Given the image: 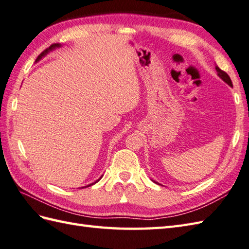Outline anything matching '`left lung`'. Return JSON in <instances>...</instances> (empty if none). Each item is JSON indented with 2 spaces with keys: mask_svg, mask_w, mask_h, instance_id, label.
Here are the masks:
<instances>
[{
  "mask_svg": "<svg viewBox=\"0 0 249 249\" xmlns=\"http://www.w3.org/2000/svg\"><path fill=\"white\" fill-rule=\"evenodd\" d=\"M215 70L217 72V75H218L219 78H221L222 80H224V82L226 83L227 85H229L230 87H232V82H231V79H230V77L228 76V74L226 72H224L223 70H221V69H219L217 66H215ZM154 182H156V181H154ZM156 183H158V182H156Z\"/></svg>",
  "mask_w": 249,
  "mask_h": 249,
  "instance_id": "8db88e82",
  "label": "left lung"
}]
</instances>
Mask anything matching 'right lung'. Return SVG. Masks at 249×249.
Masks as SVG:
<instances>
[{
	"instance_id": "right-lung-1",
	"label": "right lung",
	"mask_w": 249,
	"mask_h": 249,
	"mask_svg": "<svg viewBox=\"0 0 249 249\" xmlns=\"http://www.w3.org/2000/svg\"><path fill=\"white\" fill-rule=\"evenodd\" d=\"M60 46H62L60 43H55V44H52L51 46H50V48H48V49H46V50H44L43 52H42V53L41 54H40L38 57H37V59H36V62H38L40 59H42L43 58V57L44 56H46V55H48L49 53H50V52H52V51H54L55 49H57V48H60ZM103 176H101V178H102ZM100 178V179H101ZM100 179H97V180L96 181H94V182H92V183H90V184H88V186H86V187H83V188H87V187H90V186H93V184L94 183H96L98 180H100Z\"/></svg>"
}]
</instances>
